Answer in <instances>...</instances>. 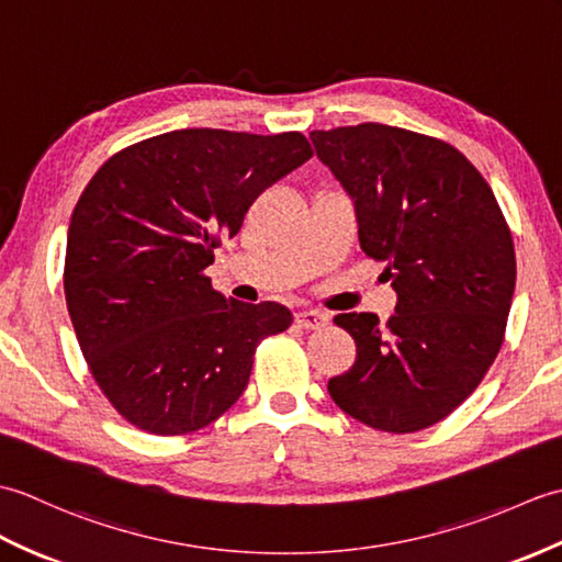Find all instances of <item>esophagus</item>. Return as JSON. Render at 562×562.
Here are the masks:
<instances>
[{
	"label": "esophagus",
	"mask_w": 562,
	"mask_h": 562,
	"mask_svg": "<svg viewBox=\"0 0 562 562\" xmlns=\"http://www.w3.org/2000/svg\"><path fill=\"white\" fill-rule=\"evenodd\" d=\"M296 324L308 330H321L328 324V316L316 312V308H302V312H296Z\"/></svg>",
	"instance_id": "34e87169"
}]
</instances>
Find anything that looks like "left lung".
<instances>
[{"label": "left lung", "mask_w": 562, "mask_h": 562, "mask_svg": "<svg viewBox=\"0 0 562 562\" xmlns=\"http://www.w3.org/2000/svg\"><path fill=\"white\" fill-rule=\"evenodd\" d=\"M318 161L352 200L360 246L386 260L396 314H338L355 364L328 393L355 420L405 435L471 396L503 345L515 244L485 178L459 149L381 123L314 130Z\"/></svg>", "instance_id": "left-lung-1"}]
</instances>
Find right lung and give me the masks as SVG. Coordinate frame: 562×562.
Returning a JSON list of instances; mask_svg holds the SVG:
<instances>
[{
    "instance_id": "add662e5",
    "label": "right lung",
    "mask_w": 562,
    "mask_h": 562,
    "mask_svg": "<svg viewBox=\"0 0 562 562\" xmlns=\"http://www.w3.org/2000/svg\"><path fill=\"white\" fill-rule=\"evenodd\" d=\"M312 157L300 133L190 127L115 154L67 232L65 296L83 360L127 423L186 435L241 396L258 342L288 330L278 302L212 290L205 268L250 202Z\"/></svg>"
}]
</instances>
